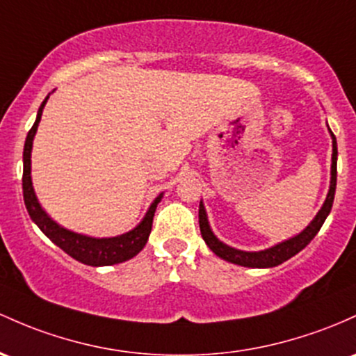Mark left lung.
Listing matches in <instances>:
<instances>
[{"instance_id":"1","label":"left lung","mask_w":356,"mask_h":356,"mask_svg":"<svg viewBox=\"0 0 356 356\" xmlns=\"http://www.w3.org/2000/svg\"><path fill=\"white\" fill-rule=\"evenodd\" d=\"M331 131V130H330ZM333 136V157H331V186L330 193H327L326 201H324L323 208L319 209V213L316 214V218L312 222L304 229L302 233H299L298 236L291 238V240L282 241V243L275 245V247L264 250V252H241V250H235L228 245L221 243L216 236L211 232L208 225V218H206V211L202 208V204L199 206V228H201V235L204 238L206 245L216 253L218 257H221L222 260H228L232 264L241 265V267H253V268H268L280 265L282 261H286L294 257L296 253H299L300 250L306 248L311 243V240L318 235V232L321 229L324 220L330 214L331 206L334 201V191H337V159H338V148H337V136L331 131Z\"/></svg>"}]
</instances>
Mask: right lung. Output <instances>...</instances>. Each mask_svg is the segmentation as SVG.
I'll return each instance as SVG.
<instances>
[{"label":"right lung","instance_id":"1","mask_svg":"<svg viewBox=\"0 0 356 356\" xmlns=\"http://www.w3.org/2000/svg\"><path fill=\"white\" fill-rule=\"evenodd\" d=\"M47 103V97L38 108L37 120H35L33 127L30 128L29 135L25 140V148H23V199H25L26 211H29L30 218L37 222L38 228L45 233L57 247L64 250L67 255L72 259L79 260L81 264L92 265V267H101V265H115L121 264L124 260L134 259L136 253L145 247L148 235L152 232V222H154L155 208L162 199V194L155 199L154 204L147 211L143 221L136 226L131 232L124 233L121 236L115 238H91L79 235V233L69 232V229L58 226L56 221L50 220L45 214V211L40 208L37 197H35L32 177H30V155H32V143L35 131H37L38 123L42 118V109H44Z\"/></svg>","mask_w":356,"mask_h":356}]
</instances>
